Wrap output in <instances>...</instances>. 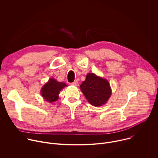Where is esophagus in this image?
Wrapping results in <instances>:
<instances>
[{"label": "esophagus", "instance_id": "obj_1", "mask_svg": "<svg viewBox=\"0 0 158 158\" xmlns=\"http://www.w3.org/2000/svg\"><path fill=\"white\" fill-rule=\"evenodd\" d=\"M77 81H75L74 82H72L71 83V85H75V86H76L77 85Z\"/></svg>", "mask_w": 158, "mask_h": 158}]
</instances>
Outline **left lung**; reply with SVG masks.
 I'll list each match as a JSON object with an SVG mask.
<instances>
[{
  "label": "left lung",
  "mask_w": 158,
  "mask_h": 158,
  "mask_svg": "<svg viewBox=\"0 0 158 158\" xmlns=\"http://www.w3.org/2000/svg\"><path fill=\"white\" fill-rule=\"evenodd\" d=\"M80 89L88 102L96 107L105 104L112 93L108 81L93 73L87 75Z\"/></svg>",
  "instance_id": "left-lung-1"
}]
</instances>
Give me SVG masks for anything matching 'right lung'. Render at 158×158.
I'll list each match as a JSON object with an SVG mask.
<instances>
[{
    "mask_svg": "<svg viewBox=\"0 0 158 158\" xmlns=\"http://www.w3.org/2000/svg\"><path fill=\"white\" fill-rule=\"evenodd\" d=\"M67 85L64 82H58L55 79L51 78L41 89L42 96L47 102L51 103L56 101L59 98V92Z\"/></svg>",
    "mask_w": 158,
    "mask_h": 158,
    "instance_id": "obj_1",
    "label": "right lung"
}]
</instances>
